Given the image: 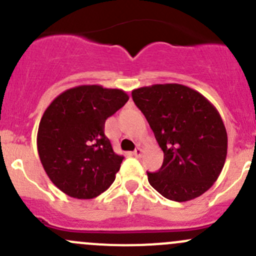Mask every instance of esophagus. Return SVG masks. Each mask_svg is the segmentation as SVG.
I'll return each instance as SVG.
<instances>
[{
    "mask_svg": "<svg viewBox=\"0 0 256 256\" xmlns=\"http://www.w3.org/2000/svg\"><path fill=\"white\" fill-rule=\"evenodd\" d=\"M142 148H141V147H138V148L135 150V151H134V156H136V157H141L142 156Z\"/></svg>",
    "mask_w": 256,
    "mask_h": 256,
    "instance_id": "34e87169",
    "label": "esophagus"
}]
</instances>
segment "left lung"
<instances>
[{
    "mask_svg": "<svg viewBox=\"0 0 256 256\" xmlns=\"http://www.w3.org/2000/svg\"><path fill=\"white\" fill-rule=\"evenodd\" d=\"M164 151V164L148 182L167 200L187 202L218 180L228 150L226 126L213 104L182 84H154L132 90Z\"/></svg>",
    "mask_w": 256,
    "mask_h": 256,
    "instance_id": "obj_1",
    "label": "left lung"
}]
</instances>
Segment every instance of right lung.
<instances>
[{
	"label": "right lung",
	"mask_w": 256,
	"mask_h": 256,
	"mask_svg": "<svg viewBox=\"0 0 256 256\" xmlns=\"http://www.w3.org/2000/svg\"><path fill=\"white\" fill-rule=\"evenodd\" d=\"M121 89L79 85L59 94L40 118L37 148L49 180L66 196L92 200L112 186L124 156L104 128L128 102Z\"/></svg>",
	"instance_id": "add662e5"
}]
</instances>
